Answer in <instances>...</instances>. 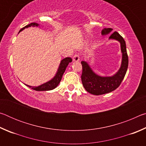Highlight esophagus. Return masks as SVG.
Wrapping results in <instances>:
<instances>
[{
  "label": "esophagus",
  "instance_id": "obj_1",
  "mask_svg": "<svg viewBox=\"0 0 146 146\" xmlns=\"http://www.w3.org/2000/svg\"><path fill=\"white\" fill-rule=\"evenodd\" d=\"M79 60H80V56H79L78 53H75L73 57V60L75 62H77L79 61Z\"/></svg>",
  "mask_w": 146,
  "mask_h": 146
}]
</instances>
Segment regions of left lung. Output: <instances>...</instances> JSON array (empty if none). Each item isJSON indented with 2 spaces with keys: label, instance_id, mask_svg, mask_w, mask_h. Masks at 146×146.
<instances>
[{
  "label": "left lung",
  "instance_id": "1",
  "mask_svg": "<svg viewBox=\"0 0 146 146\" xmlns=\"http://www.w3.org/2000/svg\"><path fill=\"white\" fill-rule=\"evenodd\" d=\"M112 30L111 28H104L102 29V35H106L111 33ZM110 39H115L120 43L122 59L121 66L117 73L111 76H98L93 72L86 62H81L82 66L81 79L84 88L88 93L95 95H103L116 90L120 85L127 70L128 56L124 39L117 31L111 35Z\"/></svg>",
  "mask_w": 146,
  "mask_h": 146
}]
</instances>
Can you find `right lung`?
I'll return each mask as SVG.
<instances>
[{
	"label": "right lung",
	"instance_id": "right-lung-1",
	"mask_svg": "<svg viewBox=\"0 0 146 146\" xmlns=\"http://www.w3.org/2000/svg\"><path fill=\"white\" fill-rule=\"evenodd\" d=\"M38 26H39L38 24L36 23H32L31 24H28V25L26 26L25 27H24L23 28H22L19 32L23 31L24 29L28 28V27ZM71 62H72V59H71V58L70 57H66L65 58H64L63 60H62L55 76H54L53 78L51 79V80L48 81V82L44 83L43 84H42L39 86H36V87H35V86L32 87V86H29L28 85H26V86H28L29 88H31L32 90H35V91H49V90H53V89H55L56 86L58 85V84L60 83L63 74L64 72H65L66 68H67L69 63Z\"/></svg>",
	"mask_w": 146,
	"mask_h": 146
}]
</instances>
